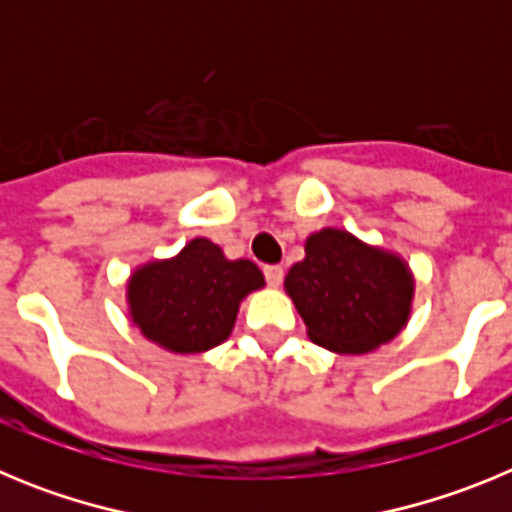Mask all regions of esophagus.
<instances>
[{
	"instance_id": "esophagus-1",
	"label": "esophagus",
	"mask_w": 512,
	"mask_h": 512,
	"mask_svg": "<svg viewBox=\"0 0 512 512\" xmlns=\"http://www.w3.org/2000/svg\"><path fill=\"white\" fill-rule=\"evenodd\" d=\"M264 277H266V282L271 284V287H279V284H282V279H284V269H282V266H277V264L264 266Z\"/></svg>"
}]
</instances>
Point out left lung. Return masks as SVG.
<instances>
[{
    "label": "left lung",
    "mask_w": 512,
    "mask_h": 512,
    "mask_svg": "<svg viewBox=\"0 0 512 512\" xmlns=\"http://www.w3.org/2000/svg\"><path fill=\"white\" fill-rule=\"evenodd\" d=\"M307 336L336 354H366L408 323L413 277L402 259L325 228L305 243V259L284 279Z\"/></svg>",
    "instance_id": "8db88e82"
}]
</instances>
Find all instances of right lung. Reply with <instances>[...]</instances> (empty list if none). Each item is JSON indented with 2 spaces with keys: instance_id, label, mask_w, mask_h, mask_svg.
<instances>
[{
  "instance_id": "obj_1",
  "label": "right lung",
  "mask_w": 512,
  "mask_h": 512,
  "mask_svg": "<svg viewBox=\"0 0 512 512\" xmlns=\"http://www.w3.org/2000/svg\"><path fill=\"white\" fill-rule=\"evenodd\" d=\"M264 274L253 261H228L207 238H194L179 256L151 261L133 274L128 302L140 333L174 354H200L223 343L238 305Z\"/></svg>"
}]
</instances>
